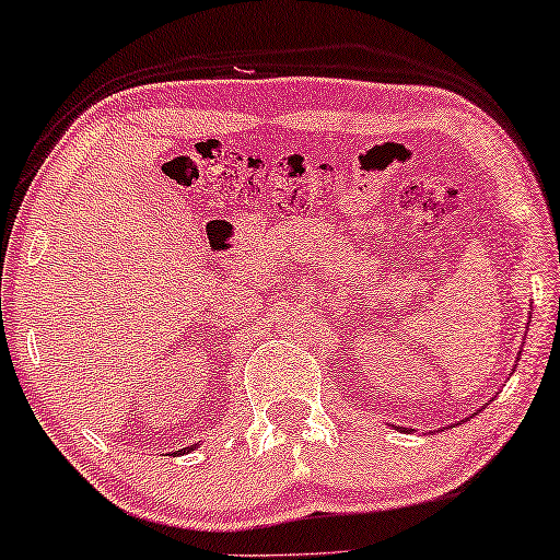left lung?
<instances>
[{
	"instance_id": "left-lung-1",
	"label": "left lung",
	"mask_w": 560,
	"mask_h": 560,
	"mask_svg": "<svg viewBox=\"0 0 560 560\" xmlns=\"http://www.w3.org/2000/svg\"><path fill=\"white\" fill-rule=\"evenodd\" d=\"M395 428H397V425H395ZM402 431H405V433H410V431H412V428H402Z\"/></svg>"
}]
</instances>
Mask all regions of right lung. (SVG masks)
Wrapping results in <instances>:
<instances>
[{"label": "right lung", "mask_w": 560, "mask_h": 560, "mask_svg": "<svg viewBox=\"0 0 560 560\" xmlns=\"http://www.w3.org/2000/svg\"><path fill=\"white\" fill-rule=\"evenodd\" d=\"M198 448V443H196V446H190V448H180L183 451V454H186V451H196Z\"/></svg>", "instance_id": "1"}]
</instances>
